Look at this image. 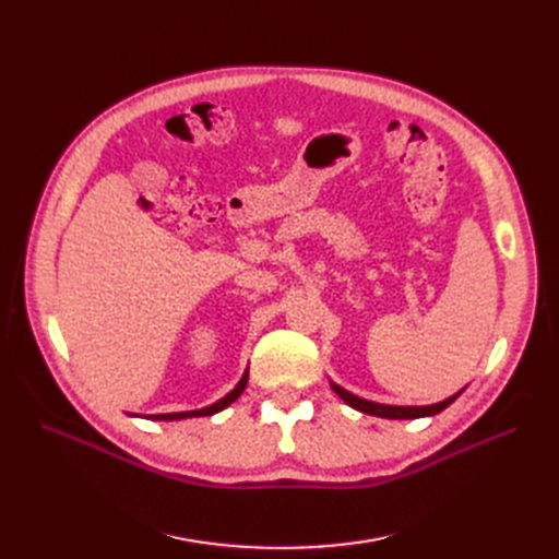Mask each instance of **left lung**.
Returning a JSON list of instances; mask_svg holds the SVG:
<instances>
[{"label":"left lung","mask_w":559,"mask_h":559,"mask_svg":"<svg viewBox=\"0 0 559 559\" xmlns=\"http://www.w3.org/2000/svg\"><path fill=\"white\" fill-rule=\"evenodd\" d=\"M333 390H335V394H337L344 403H348L350 407L360 409V413H365V415L383 417V419H419V417H430V415L442 413L444 407H449V405L460 396V392H457L455 396H451V399H447V401H439V403H435V405L405 407V405H383V403L365 401V399H360V396H356V394H350V392H346V390H342V388H337V385H333Z\"/></svg>","instance_id":"obj_1"}]
</instances>
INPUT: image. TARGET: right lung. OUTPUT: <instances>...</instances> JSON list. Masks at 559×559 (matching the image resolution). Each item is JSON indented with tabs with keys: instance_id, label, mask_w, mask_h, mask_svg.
Listing matches in <instances>:
<instances>
[{
	"instance_id": "right-lung-1",
	"label": "right lung",
	"mask_w": 559,
	"mask_h": 559,
	"mask_svg": "<svg viewBox=\"0 0 559 559\" xmlns=\"http://www.w3.org/2000/svg\"><path fill=\"white\" fill-rule=\"evenodd\" d=\"M247 380H249V369L245 371V376H242V380L238 383V388H235L230 394H226L224 399H219L217 403H213V405H209V407H201V409H192V413H171V415H150L146 419H152V421H179V419H190V417H211V415H215V413H219V409H224V407H228L235 399H238L242 392H245V388H247Z\"/></svg>"
}]
</instances>
